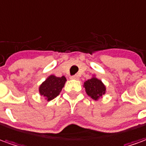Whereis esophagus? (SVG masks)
<instances>
[{
	"label": "esophagus",
	"instance_id": "obj_1",
	"mask_svg": "<svg viewBox=\"0 0 146 146\" xmlns=\"http://www.w3.org/2000/svg\"><path fill=\"white\" fill-rule=\"evenodd\" d=\"M70 78L73 79V80H79V76L78 75H73V76H71Z\"/></svg>",
	"mask_w": 146,
	"mask_h": 146
}]
</instances>
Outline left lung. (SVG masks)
I'll return each mask as SVG.
<instances>
[{
  "mask_svg": "<svg viewBox=\"0 0 146 146\" xmlns=\"http://www.w3.org/2000/svg\"><path fill=\"white\" fill-rule=\"evenodd\" d=\"M84 87L86 89V94L95 101L102 98V95L106 94V88L102 81L95 77L86 81L84 83Z\"/></svg>",
  "mask_w": 146,
  "mask_h": 146,
  "instance_id": "8db88e82",
  "label": "left lung"
}]
</instances>
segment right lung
Returning a JSON list of instances; mask_svg holds the SVG:
<instances>
[{
  "label": "right lung",
  "instance_id": "obj_1",
  "mask_svg": "<svg viewBox=\"0 0 146 146\" xmlns=\"http://www.w3.org/2000/svg\"><path fill=\"white\" fill-rule=\"evenodd\" d=\"M66 78L64 76L58 77L54 75H50L45 81L40 86L39 92L41 96L45 98L48 102L57 97L64 87Z\"/></svg>",
  "mask_w": 146,
  "mask_h": 146
}]
</instances>
